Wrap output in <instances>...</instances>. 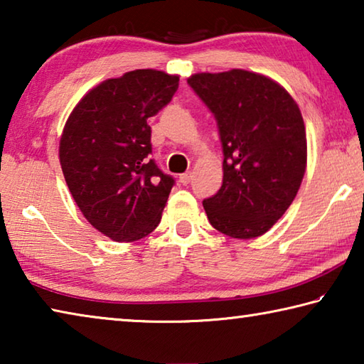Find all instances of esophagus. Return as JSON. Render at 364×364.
Wrapping results in <instances>:
<instances>
[{
    "mask_svg": "<svg viewBox=\"0 0 364 364\" xmlns=\"http://www.w3.org/2000/svg\"><path fill=\"white\" fill-rule=\"evenodd\" d=\"M191 180H193V173H191V171H186V173L180 175V183L184 184V186H186V184H189Z\"/></svg>",
    "mask_w": 364,
    "mask_h": 364,
    "instance_id": "esophagus-1",
    "label": "esophagus"
}]
</instances>
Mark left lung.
I'll return each mask as SVG.
<instances>
[{
    "label": "left lung",
    "mask_w": 364,
    "mask_h": 364,
    "mask_svg": "<svg viewBox=\"0 0 364 364\" xmlns=\"http://www.w3.org/2000/svg\"><path fill=\"white\" fill-rule=\"evenodd\" d=\"M188 85L217 120L223 184L204 199L210 225L236 239L267 232L292 204L306 168L300 109L279 83L232 69L196 73Z\"/></svg>",
    "instance_id": "obj_1"
}]
</instances>
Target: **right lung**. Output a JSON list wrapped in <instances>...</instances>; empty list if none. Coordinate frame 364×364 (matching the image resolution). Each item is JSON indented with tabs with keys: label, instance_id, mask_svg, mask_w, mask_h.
<instances>
[{
	"label": "right lung",
	"instance_id": "obj_1",
	"mask_svg": "<svg viewBox=\"0 0 364 364\" xmlns=\"http://www.w3.org/2000/svg\"><path fill=\"white\" fill-rule=\"evenodd\" d=\"M180 77L138 69L90 90L59 143L67 186L83 217L115 242L156 230L175 180L149 159L147 119L176 93Z\"/></svg>",
	"mask_w": 364,
	"mask_h": 364
}]
</instances>
